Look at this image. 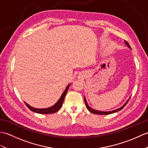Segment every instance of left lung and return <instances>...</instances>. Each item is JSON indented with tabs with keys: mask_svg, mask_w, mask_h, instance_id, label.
<instances>
[{
	"mask_svg": "<svg viewBox=\"0 0 148 148\" xmlns=\"http://www.w3.org/2000/svg\"><path fill=\"white\" fill-rule=\"evenodd\" d=\"M125 43L127 44V46L129 47V48L131 49V48H130V45H129V44H128L127 42H125ZM84 102H85V105H86V108L88 109V111H90V112H92V113H93V114H101V115H106V114H112V113H114V112H117V111H120V110H121L123 108H124V107L127 105V103H128V100H127V102L125 103V104L122 107H121L120 108H119V109H116V110H114V111H108V112H103V111H97V110H95V109H93L92 108H91L88 105V103H87V102H86V99L85 98H84Z\"/></svg>",
	"mask_w": 148,
	"mask_h": 148,
	"instance_id": "obj_1",
	"label": "left lung"
}]
</instances>
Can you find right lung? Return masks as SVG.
Returning a JSON list of instances; mask_svg holds the SVG:
<instances>
[{
	"mask_svg": "<svg viewBox=\"0 0 148 148\" xmlns=\"http://www.w3.org/2000/svg\"><path fill=\"white\" fill-rule=\"evenodd\" d=\"M69 86H70V84H68V86H67V88H66L64 92L62 93V96L60 97V99L58 100V102H56L54 106L50 107V108H46V109H37V108H33V107H31L26 102H25V103L26 106L28 107V108L30 109L31 111L37 113H39V114H52V113H55L56 111H58V110L61 108V107L63 104V102H64L65 97L67 93Z\"/></svg>",
	"mask_w": 148,
	"mask_h": 148,
	"instance_id": "obj_1",
	"label": "right lung"
}]
</instances>
